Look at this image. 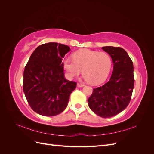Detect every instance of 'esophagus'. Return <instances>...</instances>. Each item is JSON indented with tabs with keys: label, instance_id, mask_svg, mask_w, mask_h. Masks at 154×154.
Masks as SVG:
<instances>
[{
	"label": "esophagus",
	"instance_id": "34e87169",
	"mask_svg": "<svg viewBox=\"0 0 154 154\" xmlns=\"http://www.w3.org/2000/svg\"><path fill=\"white\" fill-rule=\"evenodd\" d=\"M83 86H84V84H83V83H77V87H83Z\"/></svg>",
	"mask_w": 154,
	"mask_h": 154
}]
</instances>
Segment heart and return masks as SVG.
<instances>
[{
	"instance_id": "obj_1",
	"label": "heart",
	"mask_w": 154,
	"mask_h": 154,
	"mask_svg": "<svg viewBox=\"0 0 154 154\" xmlns=\"http://www.w3.org/2000/svg\"><path fill=\"white\" fill-rule=\"evenodd\" d=\"M72 59L66 58L63 66L69 78L72 79L82 72L85 80L92 85H97L106 80L112 67V60L106 52L88 49L78 51Z\"/></svg>"
}]
</instances>
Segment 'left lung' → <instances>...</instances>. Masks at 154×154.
<instances>
[{"instance_id": "left-lung-1", "label": "left lung", "mask_w": 154, "mask_h": 154, "mask_svg": "<svg viewBox=\"0 0 154 154\" xmlns=\"http://www.w3.org/2000/svg\"><path fill=\"white\" fill-rule=\"evenodd\" d=\"M102 49L112 59L113 71L108 82L93 88L88 105L97 116L107 118L120 113L128 105L134 86V66L123 48L106 46Z\"/></svg>"}]
</instances>
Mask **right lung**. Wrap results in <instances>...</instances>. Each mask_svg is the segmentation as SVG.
Returning a JSON list of instances; mask_svg holds the SVG:
<instances>
[{"label": "right lung", "instance_id": "right-lung-1", "mask_svg": "<svg viewBox=\"0 0 154 154\" xmlns=\"http://www.w3.org/2000/svg\"><path fill=\"white\" fill-rule=\"evenodd\" d=\"M69 46L49 42L39 45L32 53L24 71L23 91L37 114L58 115L66 109L76 82L64 77L62 58Z\"/></svg>", "mask_w": 154, "mask_h": 154}]
</instances>
